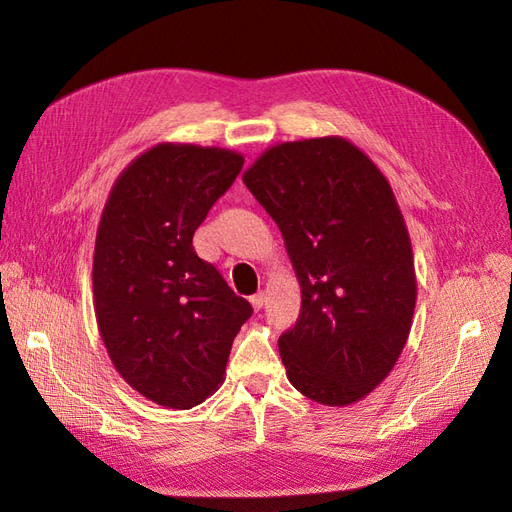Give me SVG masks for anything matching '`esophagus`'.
Returning <instances> with one entry per match:
<instances>
[{
	"instance_id": "obj_1",
	"label": "esophagus",
	"mask_w": 512,
	"mask_h": 512,
	"mask_svg": "<svg viewBox=\"0 0 512 512\" xmlns=\"http://www.w3.org/2000/svg\"><path fill=\"white\" fill-rule=\"evenodd\" d=\"M250 303H252V307H254V312H260L262 305H265V294H262V292L254 294V297H250Z\"/></svg>"
}]
</instances>
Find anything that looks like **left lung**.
Masks as SVG:
<instances>
[{
  "label": "left lung",
  "instance_id": "8db88e82",
  "mask_svg": "<svg viewBox=\"0 0 512 512\" xmlns=\"http://www.w3.org/2000/svg\"><path fill=\"white\" fill-rule=\"evenodd\" d=\"M243 183L282 230L301 286L282 333L290 384L324 406H350L391 374L404 350L416 273L391 183L342 136L269 147Z\"/></svg>",
  "mask_w": 512,
  "mask_h": 512
}]
</instances>
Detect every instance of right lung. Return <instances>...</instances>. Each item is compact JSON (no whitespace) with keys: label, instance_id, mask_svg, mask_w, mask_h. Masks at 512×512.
I'll return each mask as SVG.
<instances>
[{"label":"right lung","instance_id":"add662e5","mask_svg":"<svg viewBox=\"0 0 512 512\" xmlns=\"http://www.w3.org/2000/svg\"><path fill=\"white\" fill-rule=\"evenodd\" d=\"M243 156L160 143L113 183L94 250V309L108 356L153 404L190 410L224 382L252 305L200 260L192 237Z\"/></svg>","mask_w":512,"mask_h":512}]
</instances>
